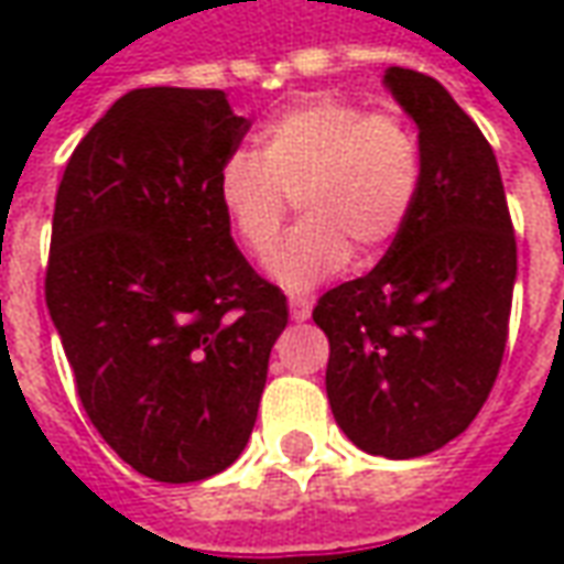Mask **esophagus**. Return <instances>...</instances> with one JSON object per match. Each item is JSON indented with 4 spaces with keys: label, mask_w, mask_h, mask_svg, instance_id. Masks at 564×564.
Segmentation results:
<instances>
[{
    "label": "esophagus",
    "mask_w": 564,
    "mask_h": 564,
    "mask_svg": "<svg viewBox=\"0 0 564 564\" xmlns=\"http://www.w3.org/2000/svg\"><path fill=\"white\" fill-rule=\"evenodd\" d=\"M290 317L295 323H302V319L311 317V299L307 295H290Z\"/></svg>",
    "instance_id": "obj_1"
}]
</instances>
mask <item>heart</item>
Instances as JSON below:
<instances>
[{
	"label": "heart",
	"mask_w": 564,
	"mask_h": 564,
	"mask_svg": "<svg viewBox=\"0 0 564 564\" xmlns=\"http://www.w3.org/2000/svg\"><path fill=\"white\" fill-rule=\"evenodd\" d=\"M423 189V144L395 111H368L341 96H314L265 120L253 153H232L217 198L235 241L265 262L292 198L306 220L274 251L269 271L307 290L350 262L378 259L404 232Z\"/></svg>",
	"instance_id": "1"
}]
</instances>
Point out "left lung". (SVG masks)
I'll return each mask as SVG.
<instances>
[{"instance_id": "obj_1", "label": "left lung", "mask_w": 564, "mask_h": 564, "mask_svg": "<svg viewBox=\"0 0 564 564\" xmlns=\"http://www.w3.org/2000/svg\"><path fill=\"white\" fill-rule=\"evenodd\" d=\"M387 87L420 127L423 189L375 269L319 295L326 395L356 447L387 459L462 435L496 387L517 278L496 153L435 78L390 68Z\"/></svg>"}]
</instances>
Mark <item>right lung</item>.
<instances>
[{"label":"right lung","instance_id":"obj_1","mask_svg":"<svg viewBox=\"0 0 564 564\" xmlns=\"http://www.w3.org/2000/svg\"><path fill=\"white\" fill-rule=\"evenodd\" d=\"M247 127L223 90H129L56 189L44 302L75 390L105 444L160 484L241 456L290 317L217 198Z\"/></svg>","mask_w":564,"mask_h":564}]
</instances>
